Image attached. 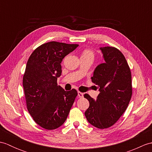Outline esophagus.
<instances>
[{
	"instance_id": "obj_1",
	"label": "esophagus",
	"mask_w": 152,
	"mask_h": 152,
	"mask_svg": "<svg viewBox=\"0 0 152 152\" xmlns=\"http://www.w3.org/2000/svg\"><path fill=\"white\" fill-rule=\"evenodd\" d=\"M78 95L80 98H82L83 96V93H82V92H80V91H78Z\"/></svg>"
}]
</instances>
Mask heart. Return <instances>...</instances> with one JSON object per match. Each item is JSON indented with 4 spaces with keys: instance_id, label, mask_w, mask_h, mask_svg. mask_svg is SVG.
I'll return each instance as SVG.
<instances>
[{
    "instance_id": "obj_1",
    "label": "heart",
    "mask_w": 152,
    "mask_h": 152,
    "mask_svg": "<svg viewBox=\"0 0 152 152\" xmlns=\"http://www.w3.org/2000/svg\"><path fill=\"white\" fill-rule=\"evenodd\" d=\"M94 56H95L94 52H93L91 50H89V49L83 50L82 55V57H90L94 58Z\"/></svg>"
}]
</instances>
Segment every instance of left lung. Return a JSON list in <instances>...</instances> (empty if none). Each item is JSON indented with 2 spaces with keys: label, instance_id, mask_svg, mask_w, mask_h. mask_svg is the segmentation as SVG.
Returning a JSON list of instances; mask_svg holds the SVG:
<instances>
[{
  "label": "left lung",
  "instance_id": "left-lung-1",
  "mask_svg": "<svg viewBox=\"0 0 152 152\" xmlns=\"http://www.w3.org/2000/svg\"><path fill=\"white\" fill-rule=\"evenodd\" d=\"M105 63L96 68L91 81L99 89L96 100L88 94L89 102L85 112L90 124L99 129L111 127L120 118L131 99V72L125 56L115 47L100 48Z\"/></svg>",
  "mask_w": 152,
  "mask_h": 152
}]
</instances>
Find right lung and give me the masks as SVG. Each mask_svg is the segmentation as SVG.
<instances>
[{
  "label": "right lung",
  "mask_w": 152,
  "mask_h": 152,
  "mask_svg": "<svg viewBox=\"0 0 152 152\" xmlns=\"http://www.w3.org/2000/svg\"><path fill=\"white\" fill-rule=\"evenodd\" d=\"M78 46L55 41L44 43L27 61L23 77L27 108L34 121L46 129H56L64 124L78 95L75 89L64 91L57 80L61 75L63 59Z\"/></svg>",
  "instance_id": "1"
}]
</instances>
